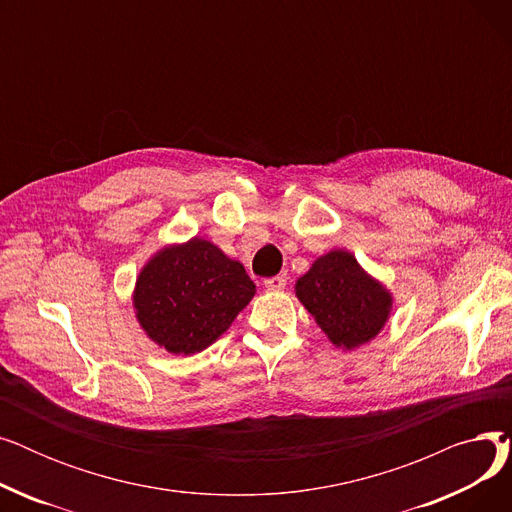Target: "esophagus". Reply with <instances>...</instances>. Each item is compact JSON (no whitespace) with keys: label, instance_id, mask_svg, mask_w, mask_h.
Wrapping results in <instances>:
<instances>
[{"label":"esophagus","instance_id":"obj_1","mask_svg":"<svg viewBox=\"0 0 512 512\" xmlns=\"http://www.w3.org/2000/svg\"><path fill=\"white\" fill-rule=\"evenodd\" d=\"M286 276H274V278H265L263 280V286L267 288V290H282L284 286H286Z\"/></svg>","mask_w":512,"mask_h":512}]
</instances>
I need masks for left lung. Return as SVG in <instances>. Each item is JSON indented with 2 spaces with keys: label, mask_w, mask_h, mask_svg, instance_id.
Instances as JSON below:
<instances>
[{
  "label": "left lung",
  "mask_w": 512,
  "mask_h": 512,
  "mask_svg": "<svg viewBox=\"0 0 512 512\" xmlns=\"http://www.w3.org/2000/svg\"><path fill=\"white\" fill-rule=\"evenodd\" d=\"M297 297L317 326L344 351L378 336L392 309L390 292L342 249L330 251L311 265L297 282Z\"/></svg>",
  "instance_id": "1"
}]
</instances>
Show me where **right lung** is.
Here are the masks:
<instances>
[{
	"label": "right lung",
	"instance_id": "obj_1",
	"mask_svg": "<svg viewBox=\"0 0 512 512\" xmlns=\"http://www.w3.org/2000/svg\"><path fill=\"white\" fill-rule=\"evenodd\" d=\"M255 284L245 267L209 240L159 251L137 278L134 309L147 336L172 355L201 353L249 305Z\"/></svg>",
	"mask_w": 512,
	"mask_h": 512
}]
</instances>
